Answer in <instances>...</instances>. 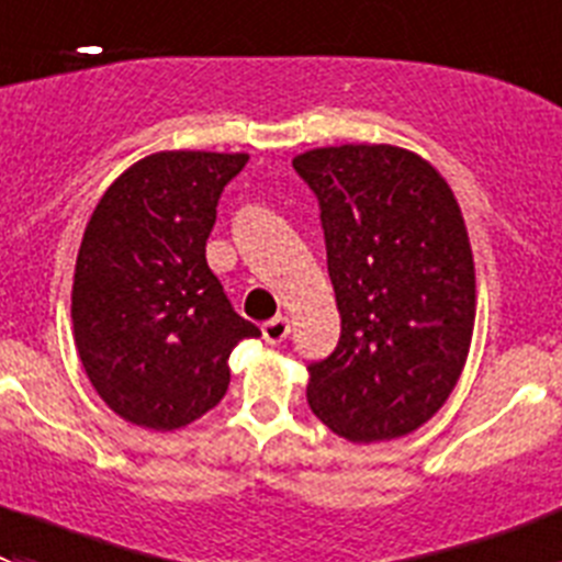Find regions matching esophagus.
<instances>
[{
    "label": "esophagus",
    "mask_w": 562,
    "mask_h": 562,
    "mask_svg": "<svg viewBox=\"0 0 562 562\" xmlns=\"http://www.w3.org/2000/svg\"><path fill=\"white\" fill-rule=\"evenodd\" d=\"M288 333H291V325H288L285 316H274L262 325V338L269 344H280Z\"/></svg>",
    "instance_id": "1"
}]
</instances>
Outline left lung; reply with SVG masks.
Here are the masks:
<instances>
[{
    "label": "left lung",
    "instance_id": "obj_1",
    "mask_svg": "<svg viewBox=\"0 0 562 562\" xmlns=\"http://www.w3.org/2000/svg\"><path fill=\"white\" fill-rule=\"evenodd\" d=\"M293 170L318 201L341 313L336 350L307 367V403L350 442L412 434L448 401L473 336L462 210L426 159L392 145L307 150Z\"/></svg>",
    "mask_w": 562,
    "mask_h": 562
}]
</instances>
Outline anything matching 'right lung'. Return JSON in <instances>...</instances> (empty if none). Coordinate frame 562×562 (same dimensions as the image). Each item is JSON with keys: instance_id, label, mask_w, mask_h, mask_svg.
<instances>
[{"instance_id": "add662e5", "label": "right lung", "mask_w": 562, "mask_h": 562, "mask_svg": "<svg viewBox=\"0 0 562 562\" xmlns=\"http://www.w3.org/2000/svg\"><path fill=\"white\" fill-rule=\"evenodd\" d=\"M246 154L165 150L105 190L83 232L72 325L86 375L111 412L173 431L229 389V352L257 338L206 266L224 187Z\"/></svg>"}]
</instances>
